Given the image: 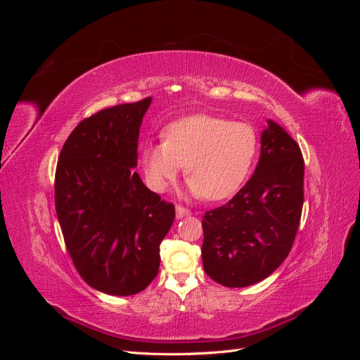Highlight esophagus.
I'll list each match as a JSON object with an SVG mask.
<instances>
[{
    "label": "esophagus",
    "instance_id": "obj_1",
    "mask_svg": "<svg viewBox=\"0 0 360 360\" xmlns=\"http://www.w3.org/2000/svg\"><path fill=\"white\" fill-rule=\"evenodd\" d=\"M189 214H191V210L186 209V207L176 205V216H177V219H181V217L189 216Z\"/></svg>",
    "mask_w": 360,
    "mask_h": 360
}]
</instances>
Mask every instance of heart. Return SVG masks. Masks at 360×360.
<instances>
[{"mask_svg": "<svg viewBox=\"0 0 360 360\" xmlns=\"http://www.w3.org/2000/svg\"><path fill=\"white\" fill-rule=\"evenodd\" d=\"M252 126L213 115H191L174 122L165 139L148 143L143 168L148 186L163 192L183 165L189 192L216 201L230 197L246 179L257 153Z\"/></svg>", "mask_w": 360, "mask_h": 360, "instance_id": "obj_1", "label": "heart"}]
</instances>
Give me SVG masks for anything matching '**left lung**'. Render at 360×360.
<instances>
[{
	"label": "left lung",
	"instance_id": "8db88e82",
	"mask_svg": "<svg viewBox=\"0 0 360 360\" xmlns=\"http://www.w3.org/2000/svg\"><path fill=\"white\" fill-rule=\"evenodd\" d=\"M303 171L296 141L267 120L252 177L225 205L202 217V266L214 282L249 287L282 264L300 222Z\"/></svg>",
	"mask_w": 360,
	"mask_h": 360
}]
</instances>
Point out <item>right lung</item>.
Returning <instances> with one entry per match:
<instances>
[{"label":"right lung","mask_w":360,"mask_h":360,"mask_svg":"<svg viewBox=\"0 0 360 360\" xmlns=\"http://www.w3.org/2000/svg\"><path fill=\"white\" fill-rule=\"evenodd\" d=\"M151 97L82 120L64 143L56 210L81 278L97 291L132 296L158 275L159 246L176 217L134 169Z\"/></svg>","instance_id":"right-lung-1"}]
</instances>
